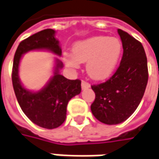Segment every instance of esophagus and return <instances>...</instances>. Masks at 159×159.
Here are the masks:
<instances>
[{
	"label": "esophagus",
	"mask_w": 159,
	"mask_h": 159,
	"mask_svg": "<svg viewBox=\"0 0 159 159\" xmlns=\"http://www.w3.org/2000/svg\"><path fill=\"white\" fill-rule=\"evenodd\" d=\"M81 86H82V89L83 90H84V89H87L90 88V84L87 83V82H85V81H82V84H81Z\"/></svg>",
	"instance_id": "34e87169"
}]
</instances>
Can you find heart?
Instances as JSON below:
<instances>
[{
	"instance_id": "1",
	"label": "heart",
	"mask_w": 159,
	"mask_h": 159,
	"mask_svg": "<svg viewBox=\"0 0 159 159\" xmlns=\"http://www.w3.org/2000/svg\"><path fill=\"white\" fill-rule=\"evenodd\" d=\"M122 51L121 42L114 37L97 36L78 41L73 47V54L66 53L64 60L72 68L86 63V72L94 80L108 78L115 70Z\"/></svg>"
}]
</instances>
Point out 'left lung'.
Returning <instances> with one entry per match:
<instances>
[{"label":"left lung","instance_id":"obj_1","mask_svg":"<svg viewBox=\"0 0 159 159\" xmlns=\"http://www.w3.org/2000/svg\"><path fill=\"white\" fill-rule=\"evenodd\" d=\"M123 56L116 72L106 82L93 84L94 102L91 111L102 123L114 125L126 120L138 108L148 79V61L142 44L118 30Z\"/></svg>","mask_w":159,"mask_h":159}]
</instances>
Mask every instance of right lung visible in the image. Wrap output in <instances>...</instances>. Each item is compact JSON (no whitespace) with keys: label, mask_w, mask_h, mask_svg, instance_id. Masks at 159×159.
I'll list each match as a JSON object with an SVG mask.
<instances>
[{"label":"right lung","mask_w":159,"mask_h":159,"mask_svg":"<svg viewBox=\"0 0 159 159\" xmlns=\"http://www.w3.org/2000/svg\"><path fill=\"white\" fill-rule=\"evenodd\" d=\"M56 31L47 29L36 33L20 43L15 52L12 67V85L22 111L33 123L45 129H55L63 124L66 118V106L74 96L81 93V81L69 80L59 74L63 64L56 60L54 75L48 84L39 92H30L22 86L19 78V66L22 55L35 49H47L61 56Z\"/></svg>","instance_id":"add662e5"}]
</instances>
